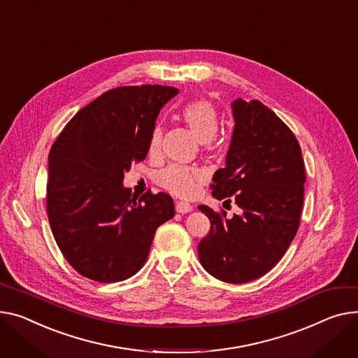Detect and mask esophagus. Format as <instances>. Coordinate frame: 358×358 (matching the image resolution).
Here are the masks:
<instances>
[{"mask_svg":"<svg viewBox=\"0 0 358 358\" xmlns=\"http://www.w3.org/2000/svg\"><path fill=\"white\" fill-rule=\"evenodd\" d=\"M192 210H193V206L189 203H185V201H177L176 203V211L177 213L185 214V213H189Z\"/></svg>","mask_w":358,"mask_h":358,"instance_id":"1","label":"esophagus"}]
</instances>
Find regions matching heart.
I'll return each instance as SVG.
<instances>
[{
    "label": "heart",
    "instance_id": "heart-1",
    "mask_svg": "<svg viewBox=\"0 0 358 358\" xmlns=\"http://www.w3.org/2000/svg\"><path fill=\"white\" fill-rule=\"evenodd\" d=\"M181 122L192 129V132L201 142L206 152H216L219 150L216 134L219 129V113L214 105L207 99H193L187 102L180 110ZM164 136L161 125H155L148 144V152L155 155ZM204 173L197 169H189L182 165H169L155 176V182L174 196L192 199L197 194L200 185L204 181Z\"/></svg>",
    "mask_w": 358,
    "mask_h": 358
}]
</instances>
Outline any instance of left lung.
<instances>
[{
    "label": "left lung",
    "instance_id": "1",
    "mask_svg": "<svg viewBox=\"0 0 358 358\" xmlns=\"http://www.w3.org/2000/svg\"><path fill=\"white\" fill-rule=\"evenodd\" d=\"M233 117L226 169L213 176L211 187L214 199L234 201L241 211L227 219L224 210L199 206L211 223L199 259L211 276L245 283L269 272L294 241L305 164L294 132L262 102L234 101Z\"/></svg>",
    "mask_w": 358,
    "mask_h": 358
}]
</instances>
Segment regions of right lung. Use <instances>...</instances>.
I'll return each mask as SVG.
<instances>
[{
	"instance_id": "add662e5",
	"label": "right lung",
	"mask_w": 358,
	"mask_h": 358,
	"mask_svg": "<svg viewBox=\"0 0 358 358\" xmlns=\"http://www.w3.org/2000/svg\"><path fill=\"white\" fill-rule=\"evenodd\" d=\"M177 93L161 85L110 89L53 142L47 216L60 252L82 276L102 283L131 278L144 266L155 230L174 217L171 196L138 199L122 180L145 159L159 109Z\"/></svg>"
}]
</instances>
